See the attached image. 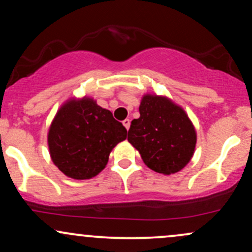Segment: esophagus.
<instances>
[{
	"instance_id": "34e87169",
	"label": "esophagus",
	"mask_w": 252,
	"mask_h": 252,
	"mask_svg": "<svg viewBox=\"0 0 252 252\" xmlns=\"http://www.w3.org/2000/svg\"><path fill=\"white\" fill-rule=\"evenodd\" d=\"M122 123H123V126L126 128V130H129V128H130V120H129V118H126V120H124Z\"/></svg>"
}]
</instances>
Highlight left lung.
I'll list each match as a JSON object with an SVG mask.
<instances>
[{
	"instance_id": "1",
	"label": "left lung",
	"mask_w": 252,
	"mask_h": 252,
	"mask_svg": "<svg viewBox=\"0 0 252 252\" xmlns=\"http://www.w3.org/2000/svg\"><path fill=\"white\" fill-rule=\"evenodd\" d=\"M128 141L139 151L148 168L170 175L191 159L196 131L186 111L166 97L145 95L139 117L131 121Z\"/></svg>"
}]
</instances>
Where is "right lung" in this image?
Wrapping results in <instances>:
<instances>
[{"label":"right lung","mask_w":252,"mask_h":252,"mask_svg":"<svg viewBox=\"0 0 252 252\" xmlns=\"http://www.w3.org/2000/svg\"><path fill=\"white\" fill-rule=\"evenodd\" d=\"M126 138V129L92 98L71 99L57 111L48 145L54 164L74 180H88L107 165L110 151Z\"/></svg>","instance_id":"1"}]
</instances>
